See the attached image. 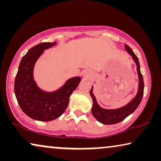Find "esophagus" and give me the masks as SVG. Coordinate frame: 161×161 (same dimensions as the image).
I'll return each instance as SVG.
<instances>
[{
	"label": "esophagus",
	"mask_w": 161,
	"mask_h": 161,
	"mask_svg": "<svg viewBox=\"0 0 161 161\" xmlns=\"http://www.w3.org/2000/svg\"><path fill=\"white\" fill-rule=\"evenodd\" d=\"M87 73H88V72H85V73H84V74H83V75H84L85 77H86V76H87V75H87Z\"/></svg>",
	"instance_id": "obj_1"
}]
</instances>
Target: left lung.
<instances>
[{
    "label": "left lung",
    "instance_id": "left-lung-1",
    "mask_svg": "<svg viewBox=\"0 0 161 161\" xmlns=\"http://www.w3.org/2000/svg\"><path fill=\"white\" fill-rule=\"evenodd\" d=\"M125 49L127 52L130 55L135 61L137 66V72L138 75V89L136 96L128 104L125 105L124 107L119 108L117 109H104L101 108L98 103H97L96 98L93 94V86L90 90V95H91L92 100H93V105H92V113L94 117L99 122L104 125H114L122 122L125 118L127 117L131 114H133L138 107L144 95V83L143 76L140 71V64L138 61V57L136 56L133 50L128 45H125Z\"/></svg>",
    "mask_w": 161,
    "mask_h": 161
}]
</instances>
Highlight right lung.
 Listing matches in <instances>:
<instances>
[{"label":"right lung","mask_w":161,"mask_h":161,"mask_svg":"<svg viewBox=\"0 0 161 161\" xmlns=\"http://www.w3.org/2000/svg\"><path fill=\"white\" fill-rule=\"evenodd\" d=\"M42 42L31 48L19 63L14 81V94L22 111L35 120L49 122L56 119L67 109L69 97L80 83L74 77L56 92H46L37 86L33 77L35 63L44 50L56 45Z\"/></svg>","instance_id":"1"}]
</instances>
